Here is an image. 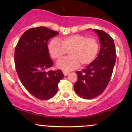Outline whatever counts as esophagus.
<instances>
[{
	"instance_id": "obj_1",
	"label": "esophagus",
	"mask_w": 132,
	"mask_h": 132,
	"mask_svg": "<svg viewBox=\"0 0 132 132\" xmlns=\"http://www.w3.org/2000/svg\"><path fill=\"white\" fill-rule=\"evenodd\" d=\"M63 74H64V75L65 76H67L68 74L69 73V72H68V71H63Z\"/></svg>"
}]
</instances>
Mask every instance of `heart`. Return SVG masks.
Wrapping results in <instances>:
<instances>
[{
    "label": "heart",
    "mask_w": 132,
    "mask_h": 132,
    "mask_svg": "<svg viewBox=\"0 0 132 132\" xmlns=\"http://www.w3.org/2000/svg\"><path fill=\"white\" fill-rule=\"evenodd\" d=\"M48 51L51 57L60 60L67 51L70 56L60 60L57 67L63 70H72L79 66H86L94 61L99 50V43L93 37H86L75 34L60 39L51 40L48 44Z\"/></svg>",
    "instance_id": "1"
}]
</instances>
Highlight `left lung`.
<instances>
[{
    "instance_id": "obj_1",
    "label": "left lung",
    "mask_w": 132,
    "mask_h": 132,
    "mask_svg": "<svg viewBox=\"0 0 132 132\" xmlns=\"http://www.w3.org/2000/svg\"><path fill=\"white\" fill-rule=\"evenodd\" d=\"M101 45L99 53L94 61L82 71H76L78 80L75 92L82 99H91L102 93L109 82L116 61L113 39L102 30L94 29Z\"/></svg>"
}]
</instances>
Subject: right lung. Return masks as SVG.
<instances>
[{
	"mask_svg": "<svg viewBox=\"0 0 132 132\" xmlns=\"http://www.w3.org/2000/svg\"><path fill=\"white\" fill-rule=\"evenodd\" d=\"M58 34L45 27L30 28L21 36L15 50L14 61L20 80L25 89L39 99L53 97L57 91V84L64 76L61 70L47 71L53 64L48 42Z\"/></svg>",
	"mask_w": 132,
	"mask_h": 132,
	"instance_id": "add662e5",
	"label": "right lung"
}]
</instances>
